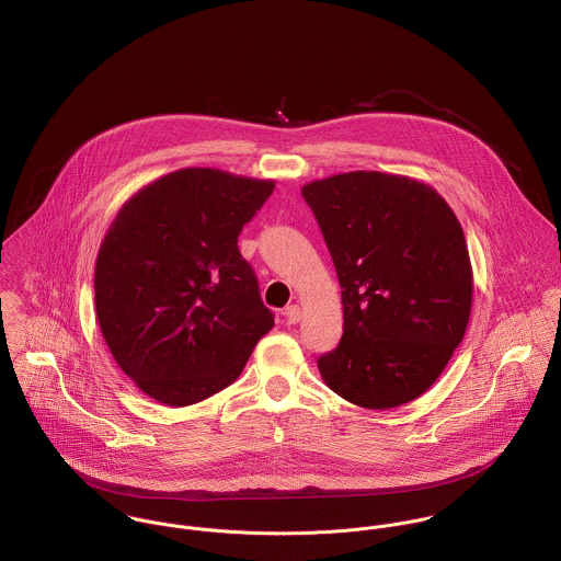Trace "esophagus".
<instances>
[{
  "label": "esophagus",
  "instance_id": "34e87169",
  "mask_svg": "<svg viewBox=\"0 0 561 561\" xmlns=\"http://www.w3.org/2000/svg\"><path fill=\"white\" fill-rule=\"evenodd\" d=\"M285 318H287L289 323H298L300 318H302V313H300V307H298V305H291V307H287V309H285Z\"/></svg>",
  "mask_w": 561,
  "mask_h": 561
}]
</instances>
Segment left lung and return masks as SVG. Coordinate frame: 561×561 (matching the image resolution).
<instances>
[{
	"instance_id": "8db88e82",
	"label": "left lung",
	"mask_w": 561,
	"mask_h": 561,
	"mask_svg": "<svg viewBox=\"0 0 561 561\" xmlns=\"http://www.w3.org/2000/svg\"><path fill=\"white\" fill-rule=\"evenodd\" d=\"M341 285L343 336L318 360L339 398L389 410L421 398L460 345L473 305L465 231L427 183L376 170L302 185Z\"/></svg>"
}]
</instances>
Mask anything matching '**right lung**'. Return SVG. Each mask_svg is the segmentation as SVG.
Masks as SVG:
<instances>
[{"label":"right lung","instance_id":"right-lung-1","mask_svg":"<svg viewBox=\"0 0 561 561\" xmlns=\"http://www.w3.org/2000/svg\"><path fill=\"white\" fill-rule=\"evenodd\" d=\"M274 185L181 168L118 209L96 254V320L116 365L151 400L181 408L216 396L272 330L238 236Z\"/></svg>","mask_w":561,"mask_h":561}]
</instances>
